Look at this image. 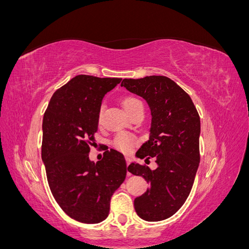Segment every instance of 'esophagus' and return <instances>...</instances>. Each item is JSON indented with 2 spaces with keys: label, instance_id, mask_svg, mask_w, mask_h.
<instances>
[{
  "label": "esophagus",
  "instance_id": "obj_1",
  "mask_svg": "<svg viewBox=\"0 0 249 249\" xmlns=\"http://www.w3.org/2000/svg\"><path fill=\"white\" fill-rule=\"evenodd\" d=\"M125 161H126V166H127V165H129V164L131 163V157L126 156V157H125Z\"/></svg>",
  "mask_w": 249,
  "mask_h": 249
}]
</instances>
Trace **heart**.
<instances>
[{
    "mask_svg": "<svg viewBox=\"0 0 249 249\" xmlns=\"http://www.w3.org/2000/svg\"><path fill=\"white\" fill-rule=\"evenodd\" d=\"M140 102L134 99V97H125V99L123 100L122 104L124 111L129 112L131 109L134 108V106H136ZM135 144H136V139L127 134H119L114 140L115 147L124 153H130Z\"/></svg>",
    "mask_w": 249,
    "mask_h": 249,
    "instance_id": "b5f03b06",
    "label": "heart"
}]
</instances>
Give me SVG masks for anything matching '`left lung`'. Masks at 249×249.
<instances>
[{"mask_svg": "<svg viewBox=\"0 0 249 249\" xmlns=\"http://www.w3.org/2000/svg\"><path fill=\"white\" fill-rule=\"evenodd\" d=\"M130 92L144 100L150 110L149 137L136 156L157 168L132 162L127 171L149 184L134 200L137 215L146 221H161L176 214L192 189L199 164L200 119L191 97L176 82L163 76L124 79Z\"/></svg>", "mask_w": 249, "mask_h": 249, "instance_id": "obj_1", "label": "left lung"}]
</instances>
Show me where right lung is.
Instances as JSON below:
<instances>
[{
    "label": "right lung",
    "instance_id": "1",
    "mask_svg": "<svg viewBox=\"0 0 249 249\" xmlns=\"http://www.w3.org/2000/svg\"><path fill=\"white\" fill-rule=\"evenodd\" d=\"M120 81L79 74L55 91L44 113L41 159L50 189L60 208L79 222L106 219L111 196L126 176L124 157L115 149L106 150L96 163L89 159L102 101Z\"/></svg>",
    "mask_w": 249,
    "mask_h": 249
}]
</instances>
